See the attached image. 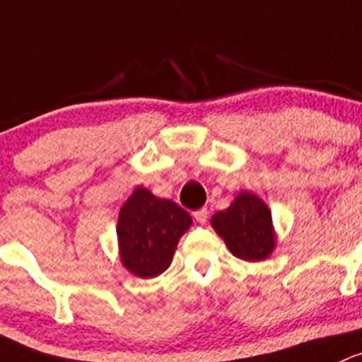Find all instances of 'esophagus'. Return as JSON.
Listing matches in <instances>:
<instances>
[{"label":"esophagus","mask_w":362,"mask_h":362,"mask_svg":"<svg viewBox=\"0 0 362 362\" xmlns=\"http://www.w3.org/2000/svg\"><path fill=\"white\" fill-rule=\"evenodd\" d=\"M207 216H209V211L206 207L199 209V211L193 212V218H195L197 223H200V225H204V223L207 221Z\"/></svg>","instance_id":"34e87169"}]
</instances>
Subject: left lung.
<instances>
[{
	"label": "left lung",
	"mask_w": 362,
	"mask_h": 362,
	"mask_svg": "<svg viewBox=\"0 0 362 362\" xmlns=\"http://www.w3.org/2000/svg\"><path fill=\"white\" fill-rule=\"evenodd\" d=\"M211 226L230 252L244 262H263L277 245L272 211L251 192H238L228 209L212 216Z\"/></svg>",
	"instance_id": "left-lung-1"
}]
</instances>
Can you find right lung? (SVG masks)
I'll use <instances>...</instances> for the list:
<instances>
[{
  "label": "right lung",
  "mask_w": 362,
  "mask_h": 362,
  "mask_svg": "<svg viewBox=\"0 0 362 362\" xmlns=\"http://www.w3.org/2000/svg\"><path fill=\"white\" fill-rule=\"evenodd\" d=\"M185 209L137 186L118 212L120 262L132 275L153 279L170 267L177 242L192 226Z\"/></svg>",
  "instance_id": "obj_1"
}]
</instances>
